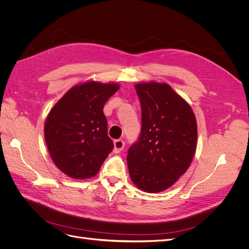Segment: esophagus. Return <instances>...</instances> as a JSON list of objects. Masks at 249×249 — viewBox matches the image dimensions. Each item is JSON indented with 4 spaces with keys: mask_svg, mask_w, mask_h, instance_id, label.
Instances as JSON below:
<instances>
[{
    "mask_svg": "<svg viewBox=\"0 0 249 249\" xmlns=\"http://www.w3.org/2000/svg\"><path fill=\"white\" fill-rule=\"evenodd\" d=\"M124 147V140H122V139L114 140V149H113L114 154H118V153L122 152Z\"/></svg>",
    "mask_w": 249,
    "mask_h": 249,
    "instance_id": "obj_1",
    "label": "esophagus"
}]
</instances>
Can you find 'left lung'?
<instances>
[{
	"label": "left lung",
	"mask_w": 249,
	"mask_h": 249,
	"mask_svg": "<svg viewBox=\"0 0 249 249\" xmlns=\"http://www.w3.org/2000/svg\"><path fill=\"white\" fill-rule=\"evenodd\" d=\"M141 105V131L127 150V166L139 189H167L190 166L196 148L197 125L189 105L168 84L135 86Z\"/></svg>",
	"instance_id": "1"
}]
</instances>
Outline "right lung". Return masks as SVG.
I'll return each mask as SVG.
<instances>
[{
	"instance_id": "right-lung-1",
	"label": "right lung",
	"mask_w": 249,
	"mask_h": 249,
	"mask_svg": "<svg viewBox=\"0 0 249 249\" xmlns=\"http://www.w3.org/2000/svg\"><path fill=\"white\" fill-rule=\"evenodd\" d=\"M118 84L87 82L72 87L51 112L44 124L47 146L56 166L72 178L99 172L114 144L108 136L104 106Z\"/></svg>"
}]
</instances>
